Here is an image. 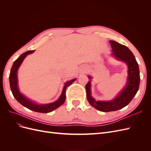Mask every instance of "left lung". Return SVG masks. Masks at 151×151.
<instances>
[{"label":"left lung","mask_w":151,"mask_h":151,"mask_svg":"<svg viewBox=\"0 0 151 151\" xmlns=\"http://www.w3.org/2000/svg\"><path fill=\"white\" fill-rule=\"evenodd\" d=\"M112 48L111 55L117 60L123 62L128 67V76L126 84L116 96L109 101H96L91 96V79L88 76L89 81L86 86L87 99L91 106L99 111L109 112L116 111L126 106L137 93L140 84V72L137 62L134 54L126 46L110 40Z\"/></svg>","instance_id":"obj_1"}]
</instances>
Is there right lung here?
<instances>
[{
  "label": "right lung",
  "mask_w": 151,
  "mask_h": 151,
  "mask_svg": "<svg viewBox=\"0 0 151 151\" xmlns=\"http://www.w3.org/2000/svg\"><path fill=\"white\" fill-rule=\"evenodd\" d=\"M34 52L35 50H30V51H28L24 53H22V55H21V56L18 57L17 60L13 63L9 75L10 87L14 97L17 101L20 104H21L22 106H24V107L30 109V110L34 111L35 112L47 113L53 111L54 109L58 108L59 106H60L61 105L64 103L66 98L65 89L68 86H69L74 83L76 80V79L75 78L74 79L68 81L66 82V83H65L61 95L57 101L55 102L47 104H38L33 101H31V99L26 98L24 94H22L20 92L19 87H18L17 71L19 67L21 66V63L24 60V58L26 57V56L29 54L33 53Z\"/></svg>",
  "instance_id": "obj_1"
}]
</instances>
